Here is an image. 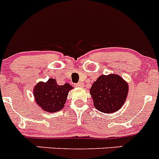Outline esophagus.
I'll use <instances>...</instances> for the list:
<instances>
[{
	"label": "esophagus",
	"instance_id": "34e87169",
	"mask_svg": "<svg viewBox=\"0 0 159 159\" xmlns=\"http://www.w3.org/2000/svg\"><path fill=\"white\" fill-rule=\"evenodd\" d=\"M83 84L82 83H78V84H75V87H82Z\"/></svg>",
	"mask_w": 159,
	"mask_h": 159
}]
</instances>
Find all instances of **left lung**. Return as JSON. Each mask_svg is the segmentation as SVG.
Here are the masks:
<instances>
[{
  "label": "left lung",
  "instance_id": "8db88e82",
  "mask_svg": "<svg viewBox=\"0 0 159 159\" xmlns=\"http://www.w3.org/2000/svg\"><path fill=\"white\" fill-rule=\"evenodd\" d=\"M94 107L104 113H112L122 108L128 93V84L118 75H102L90 88Z\"/></svg>",
  "mask_w": 159,
  "mask_h": 159
}]
</instances>
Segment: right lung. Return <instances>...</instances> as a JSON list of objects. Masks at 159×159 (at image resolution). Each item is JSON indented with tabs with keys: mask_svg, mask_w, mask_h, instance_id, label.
<instances>
[{
	"mask_svg": "<svg viewBox=\"0 0 159 159\" xmlns=\"http://www.w3.org/2000/svg\"><path fill=\"white\" fill-rule=\"evenodd\" d=\"M72 88L69 84L58 85L54 79H49L46 83H38L34 87L33 94L42 109L53 113L64 108L68 93Z\"/></svg>",
	"mask_w": 159,
	"mask_h": 159,
	"instance_id": "1",
	"label": "right lung"
}]
</instances>
